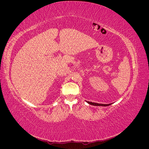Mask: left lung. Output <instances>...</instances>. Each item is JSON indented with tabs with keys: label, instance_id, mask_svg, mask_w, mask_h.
<instances>
[{
	"label": "left lung",
	"instance_id": "1",
	"mask_svg": "<svg viewBox=\"0 0 149 149\" xmlns=\"http://www.w3.org/2000/svg\"><path fill=\"white\" fill-rule=\"evenodd\" d=\"M89 104L93 105V106H107L111 105V104H99V103H96V102H92L90 101H87Z\"/></svg>",
	"mask_w": 149,
	"mask_h": 149
}]
</instances>
